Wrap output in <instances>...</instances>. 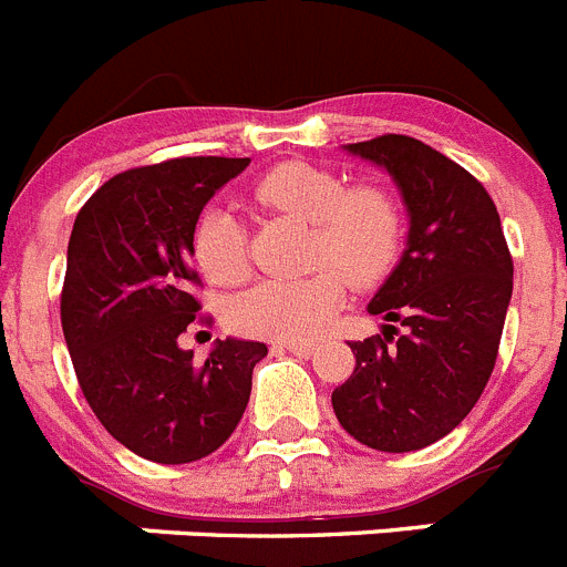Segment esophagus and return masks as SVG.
Masks as SVG:
<instances>
[{"mask_svg": "<svg viewBox=\"0 0 567 567\" xmlns=\"http://www.w3.org/2000/svg\"><path fill=\"white\" fill-rule=\"evenodd\" d=\"M274 350H288V353L299 355V359H310V355H316V350H319V347L299 344V341H288V344H274Z\"/></svg>", "mask_w": 567, "mask_h": 567, "instance_id": "obj_1", "label": "esophagus"}]
</instances>
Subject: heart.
<instances>
[{
    "mask_svg": "<svg viewBox=\"0 0 567 567\" xmlns=\"http://www.w3.org/2000/svg\"><path fill=\"white\" fill-rule=\"evenodd\" d=\"M251 195L259 206L313 226L310 262L321 271L299 282H259L239 293L228 308V324L237 333L299 344L313 341L344 305V276L355 288H372L401 257L404 217L384 188H350L336 172L293 161L259 175ZM192 257L203 277L223 288L248 277L246 226L231 208L208 206L197 217Z\"/></svg>",
    "mask_w": 567,
    "mask_h": 567,
    "instance_id": "obj_1",
    "label": "heart"
}]
</instances>
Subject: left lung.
I'll list each match as a JSON object with an SVG mask.
<instances>
[{
    "instance_id": "1",
    "label": "left lung",
    "mask_w": 567,
    "mask_h": 567,
    "mask_svg": "<svg viewBox=\"0 0 567 567\" xmlns=\"http://www.w3.org/2000/svg\"><path fill=\"white\" fill-rule=\"evenodd\" d=\"M344 150L390 172L410 234L401 262L367 305L386 321L384 336L350 341L355 370L333 390V412L364 446L415 452L455 430L486 390L514 262L497 206L455 161L406 135Z\"/></svg>"
}]
</instances>
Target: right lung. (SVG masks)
I'll return each instance as SVG.
<instances>
[{
	"mask_svg": "<svg viewBox=\"0 0 567 567\" xmlns=\"http://www.w3.org/2000/svg\"><path fill=\"white\" fill-rule=\"evenodd\" d=\"M248 157H175L106 181L75 217L61 330L86 404L118 443L155 463H192L231 437L262 341H217L203 364L177 336L200 302L192 231Z\"/></svg>",
	"mask_w": 567,
	"mask_h": 567,
	"instance_id": "right-lung-1",
	"label": "right lung"
}]
</instances>
